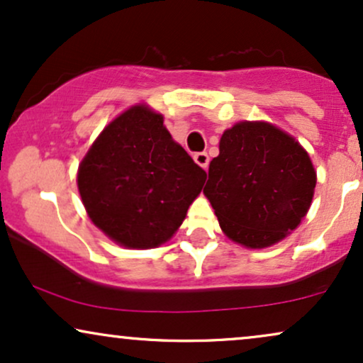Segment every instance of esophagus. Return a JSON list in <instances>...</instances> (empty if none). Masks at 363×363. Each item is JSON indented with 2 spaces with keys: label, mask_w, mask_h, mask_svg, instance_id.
<instances>
[{
  "label": "esophagus",
  "mask_w": 363,
  "mask_h": 363,
  "mask_svg": "<svg viewBox=\"0 0 363 363\" xmlns=\"http://www.w3.org/2000/svg\"><path fill=\"white\" fill-rule=\"evenodd\" d=\"M194 160L197 166H201L203 169H208L209 166V155L206 152H196L194 154Z\"/></svg>",
  "instance_id": "obj_1"
}]
</instances>
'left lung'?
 Masks as SVG:
<instances>
[{"mask_svg":"<svg viewBox=\"0 0 363 363\" xmlns=\"http://www.w3.org/2000/svg\"><path fill=\"white\" fill-rule=\"evenodd\" d=\"M316 186L310 155L268 122H238L219 140L204 194L229 240L246 247L281 241L308 213Z\"/></svg>","mask_w":363,"mask_h":363,"instance_id":"obj_1","label":"left lung"}]
</instances>
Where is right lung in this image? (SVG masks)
<instances>
[{
    "label": "right lung",
    "instance_id": "add662e5",
    "mask_svg": "<svg viewBox=\"0 0 363 363\" xmlns=\"http://www.w3.org/2000/svg\"><path fill=\"white\" fill-rule=\"evenodd\" d=\"M206 181L147 105L113 118L79 166L77 184L91 223L125 247L171 240Z\"/></svg>",
    "mask_w": 363,
    "mask_h": 363
}]
</instances>
